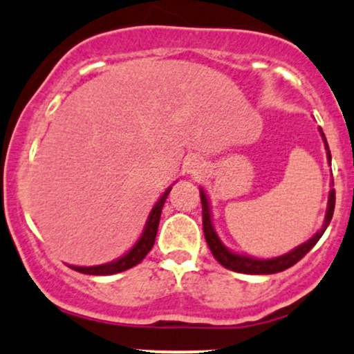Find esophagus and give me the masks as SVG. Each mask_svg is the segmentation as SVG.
<instances>
[{"label":"esophagus","instance_id":"esophagus-1","mask_svg":"<svg viewBox=\"0 0 354 354\" xmlns=\"http://www.w3.org/2000/svg\"><path fill=\"white\" fill-rule=\"evenodd\" d=\"M203 168H205V165H203V161L196 156H189L188 160L185 161V169L188 174H200L203 171Z\"/></svg>","mask_w":354,"mask_h":354}]
</instances>
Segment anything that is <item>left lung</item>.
I'll list each match as a JSON object with an SVG mask.
<instances>
[{"label": "left lung", "instance_id": "8db88e82", "mask_svg": "<svg viewBox=\"0 0 354 354\" xmlns=\"http://www.w3.org/2000/svg\"><path fill=\"white\" fill-rule=\"evenodd\" d=\"M321 136H323L324 141V148H326V156L328 161L331 165V153L330 148H328L326 138H324L323 129L319 128ZM333 185V183H331ZM200 196H201V206H203V231H205V238L206 243H208L211 253H213L214 258L219 265H223L225 268H228L231 271H236V273H246V274H273V273H279V271L288 270L290 266L296 265L299 259L303 258L308 251L311 250L316 243L319 241V238L323 236V233L326 231L328 225H330L331 218H333V211H335V189L330 191V198H328V208H326V214H324V223L323 228H321L318 233L315 234L311 239H308L306 243L299 245L298 248H295L293 251L290 253L278 256V258H271V259H258V258H251V256H245V254H238L230 251L228 248L221 243V239L218 238L216 231H214L213 221H211V209H209V201L206 193L200 189Z\"/></svg>", "mask_w": 354, "mask_h": 354}]
</instances>
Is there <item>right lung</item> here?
I'll use <instances>...</instances> for the list:
<instances>
[{"mask_svg":"<svg viewBox=\"0 0 354 354\" xmlns=\"http://www.w3.org/2000/svg\"><path fill=\"white\" fill-rule=\"evenodd\" d=\"M169 191L171 188H168L163 193V196L158 200L156 205L153 206L151 213H149L148 221H146V226L143 230V234L141 238L138 239L136 245L128 251V253L121 256V258L115 259V261L106 263V265H98V266H71L75 271H80V273L84 274H95V276H104V274H115V273H121V271L129 270V268L136 266L138 263H141L145 259V256L149 253L154 245V239H156V233H158V225H160V216H161V209H163V205L168 198Z\"/></svg>","mask_w":354,"mask_h":354,"instance_id":"1","label":"right lung"}]
</instances>
